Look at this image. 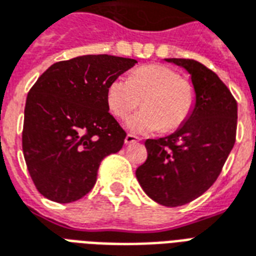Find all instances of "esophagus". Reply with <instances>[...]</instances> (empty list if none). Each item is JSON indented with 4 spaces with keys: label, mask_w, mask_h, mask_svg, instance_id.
Masks as SVG:
<instances>
[{
    "label": "esophagus",
    "mask_w": 256,
    "mask_h": 256,
    "mask_svg": "<svg viewBox=\"0 0 256 256\" xmlns=\"http://www.w3.org/2000/svg\"><path fill=\"white\" fill-rule=\"evenodd\" d=\"M140 141V138L136 137V136H133V134H128L126 136V138H124V144H134V142H138Z\"/></svg>",
    "instance_id": "esophagus-1"
}]
</instances>
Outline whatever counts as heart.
<instances>
[{
    "instance_id": "heart-1",
    "label": "heart",
    "mask_w": 256,
    "mask_h": 256,
    "mask_svg": "<svg viewBox=\"0 0 256 256\" xmlns=\"http://www.w3.org/2000/svg\"><path fill=\"white\" fill-rule=\"evenodd\" d=\"M107 104L116 118H124L142 99L144 108L126 119V128L136 134L170 133L190 118L196 92L175 70L148 65L134 70L130 78L118 77L107 88Z\"/></svg>"
}]
</instances>
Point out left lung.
Listing matches in <instances>:
<instances>
[{
  "instance_id": "1",
  "label": "left lung",
  "mask_w": 256,
  "mask_h": 256,
  "mask_svg": "<svg viewBox=\"0 0 256 256\" xmlns=\"http://www.w3.org/2000/svg\"><path fill=\"white\" fill-rule=\"evenodd\" d=\"M190 74L196 104L175 133L146 140V162L136 171L149 198L182 206L200 196L218 178L234 145L238 104L214 72L194 60L166 58Z\"/></svg>"
}]
</instances>
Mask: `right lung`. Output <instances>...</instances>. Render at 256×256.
I'll list each match as a JSON object with an SVG mask.
<instances>
[{
    "mask_svg": "<svg viewBox=\"0 0 256 256\" xmlns=\"http://www.w3.org/2000/svg\"><path fill=\"white\" fill-rule=\"evenodd\" d=\"M137 60L81 56L51 65L27 96L22 153L38 191L69 204L92 190L100 162L126 133L108 112L107 88Z\"/></svg>",
    "mask_w": 256,
    "mask_h": 256,
    "instance_id": "right-lung-1",
    "label": "right lung"
}]
</instances>
